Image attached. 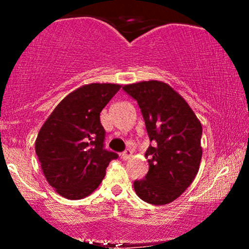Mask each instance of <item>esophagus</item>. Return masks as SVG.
Listing matches in <instances>:
<instances>
[{"label":"esophagus","instance_id":"obj_1","mask_svg":"<svg viewBox=\"0 0 249 249\" xmlns=\"http://www.w3.org/2000/svg\"><path fill=\"white\" fill-rule=\"evenodd\" d=\"M132 153H133V151L131 150V148H127V150H125L124 152L121 154V157L124 159V160H127V159H130L131 157H132Z\"/></svg>","mask_w":249,"mask_h":249}]
</instances>
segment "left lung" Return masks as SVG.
<instances>
[{"instance_id": "1", "label": "left lung", "mask_w": 249, "mask_h": 249, "mask_svg": "<svg viewBox=\"0 0 249 249\" xmlns=\"http://www.w3.org/2000/svg\"><path fill=\"white\" fill-rule=\"evenodd\" d=\"M138 102L151 142L145 152L148 172L133 182L137 196L151 205L178 199L198 174L202 157L201 123L167 83L145 81L123 87Z\"/></svg>"}]
</instances>
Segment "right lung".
<instances>
[{
	"mask_svg": "<svg viewBox=\"0 0 249 249\" xmlns=\"http://www.w3.org/2000/svg\"><path fill=\"white\" fill-rule=\"evenodd\" d=\"M122 85L91 83L69 93L42 125L35 151L45 179L70 200L90 196L118 154L104 148L102 110Z\"/></svg>",
	"mask_w": 249,
	"mask_h": 249,
	"instance_id": "1",
	"label": "right lung"
}]
</instances>
